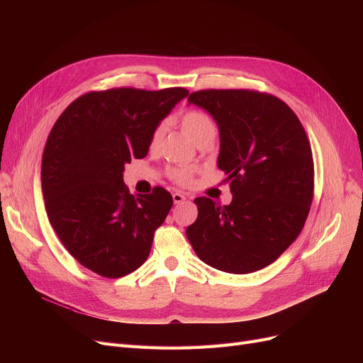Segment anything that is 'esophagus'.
I'll return each instance as SVG.
<instances>
[{
  "label": "esophagus",
  "mask_w": 363,
  "mask_h": 363,
  "mask_svg": "<svg viewBox=\"0 0 363 363\" xmlns=\"http://www.w3.org/2000/svg\"><path fill=\"white\" fill-rule=\"evenodd\" d=\"M172 199H174V203H175V204H179V203H182L186 197H185L184 194H181V193H174V194H172Z\"/></svg>",
  "instance_id": "obj_1"
}]
</instances>
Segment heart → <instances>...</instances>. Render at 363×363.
I'll return each instance as SVG.
<instances>
[{
  "mask_svg": "<svg viewBox=\"0 0 363 363\" xmlns=\"http://www.w3.org/2000/svg\"><path fill=\"white\" fill-rule=\"evenodd\" d=\"M181 128L185 132V135L189 140H191L194 144L201 138L215 137V133H216V125H215L213 119L208 116L207 113H204L201 110H188V111H185L181 116ZM163 133H164V125L162 123L155 129V132H152L151 141H150L151 147H156L162 141ZM193 174H194L193 169L179 167V169L172 170L170 177L178 184L186 185V184L191 182Z\"/></svg>",
  "mask_w": 363,
  "mask_h": 363,
  "instance_id": "heart-1",
  "label": "heart"
}]
</instances>
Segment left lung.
<instances>
[{
    "instance_id": "obj_1",
    "label": "left lung",
    "mask_w": 363,
    "mask_h": 363,
    "mask_svg": "<svg viewBox=\"0 0 363 363\" xmlns=\"http://www.w3.org/2000/svg\"><path fill=\"white\" fill-rule=\"evenodd\" d=\"M215 119L218 167L233 201L199 197L186 228L196 255L228 274H250L275 262L301 233L313 199L312 150L296 113L271 94L204 89L188 97Z\"/></svg>"
}]
</instances>
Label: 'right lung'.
<instances>
[{"label": "right lung", "mask_w": 363, "mask_h": 363, "mask_svg": "<svg viewBox=\"0 0 363 363\" xmlns=\"http://www.w3.org/2000/svg\"><path fill=\"white\" fill-rule=\"evenodd\" d=\"M186 95L184 88L91 91L54 123L41 166L45 211L66 250L92 272L121 278L147 260L174 200L160 186L132 196L123 170L147 156L152 132Z\"/></svg>", "instance_id": "1"}]
</instances>
